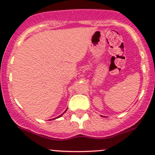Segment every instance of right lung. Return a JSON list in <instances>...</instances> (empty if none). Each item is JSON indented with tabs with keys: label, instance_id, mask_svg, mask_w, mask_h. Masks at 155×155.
<instances>
[{
	"label": "right lung",
	"instance_id": "add662e5",
	"mask_svg": "<svg viewBox=\"0 0 155 155\" xmlns=\"http://www.w3.org/2000/svg\"><path fill=\"white\" fill-rule=\"evenodd\" d=\"M66 110H67V109H66ZM66 111H65L64 113H65V112H66ZM64 113H63V114H61V115H60V116H58V117H56V118H54V119H52V120H54V119H57V118H58V117H61V116H62V115H63V114H64Z\"/></svg>",
	"mask_w": 155,
	"mask_h": 155
}]
</instances>
